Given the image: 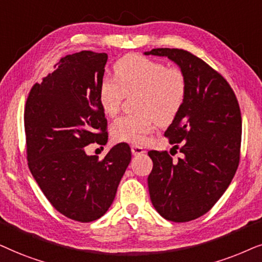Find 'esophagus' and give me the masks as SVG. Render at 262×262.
I'll use <instances>...</instances> for the list:
<instances>
[{"instance_id":"esophagus-1","label":"esophagus","mask_w":262,"mask_h":262,"mask_svg":"<svg viewBox=\"0 0 262 262\" xmlns=\"http://www.w3.org/2000/svg\"><path fill=\"white\" fill-rule=\"evenodd\" d=\"M130 148H132V153H133L134 156L142 155V153H145L144 147H141V146H139V145H132Z\"/></svg>"}]
</instances>
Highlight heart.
Returning <instances> with one entry per match:
<instances>
[{"label":"heart","mask_w":262,"mask_h":262,"mask_svg":"<svg viewBox=\"0 0 262 262\" xmlns=\"http://www.w3.org/2000/svg\"><path fill=\"white\" fill-rule=\"evenodd\" d=\"M187 78L179 67L141 55L121 58L114 67V78L104 76L99 83L98 100L103 113L118 114L125 96L137 93L134 115L117 118L111 125L115 140L144 144L160 122L167 124L182 109L187 96Z\"/></svg>","instance_id":"heart-1"}]
</instances>
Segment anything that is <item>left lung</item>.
I'll return each mask as SVG.
<instances>
[{
  "instance_id": "1",
  "label": "left lung",
  "mask_w": 262,
  "mask_h": 262,
  "mask_svg": "<svg viewBox=\"0 0 262 262\" xmlns=\"http://www.w3.org/2000/svg\"><path fill=\"white\" fill-rule=\"evenodd\" d=\"M145 54L166 56L187 78L186 100L165 132L182 157L172 162L166 151H149L153 167L147 182L162 217L190 222L214 206L235 176L242 135L239 105L221 73L191 52L159 48Z\"/></svg>"
}]
</instances>
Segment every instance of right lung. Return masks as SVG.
Masks as SVG:
<instances>
[{
	"mask_svg": "<svg viewBox=\"0 0 262 262\" xmlns=\"http://www.w3.org/2000/svg\"><path fill=\"white\" fill-rule=\"evenodd\" d=\"M105 52L80 51L62 57L27 97L24 123L27 164L50 204L73 221L90 223L113 204L132 159L128 144L114 146L102 160L85 146L107 141V121L98 89Z\"/></svg>",
	"mask_w": 262,
	"mask_h": 262,
	"instance_id": "add662e5",
	"label": "right lung"
}]
</instances>
